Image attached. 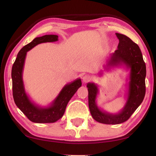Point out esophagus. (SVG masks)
Listing matches in <instances>:
<instances>
[{
    "mask_svg": "<svg viewBox=\"0 0 156 156\" xmlns=\"http://www.w3.org/2000/svg\"><path fill=\"white\" fill-rule=\"evenodd\" d=\"M91 80V76L89 75H84L83 77V83H88V82H89Z\"/></svg>",
    "mask_w": 156,
    "mask_h": 156,
    "instance_id": "1",
    "label": "esophagus"
}]
</instances>
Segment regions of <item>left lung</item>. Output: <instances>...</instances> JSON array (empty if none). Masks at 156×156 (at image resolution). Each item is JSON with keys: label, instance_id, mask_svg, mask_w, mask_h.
Here are the masks:
<instances>
[{"label": "left lung", "instance_id": "obj_1", "mask_svg": "<svg viewBox=\"0 0 156 156\" xmlns=\"http://www.w3.org/2000/svg\"><path fill=\"white\" fill-rule=\"evenodd\" d=\"M115 35L119 40L118 49L110 55L105 67L109 69L124 66L130 70L125 106L117 113H109L100 109L96 104L98 85L94 83H89L87 85L89 107L92 117L97 122L107 125H118L127 120L143 101L146 91V65L140 49L126 36L118 33H115Z\"/></svg>", "mask_w": 156, "mask_h": 156}]
</instances>
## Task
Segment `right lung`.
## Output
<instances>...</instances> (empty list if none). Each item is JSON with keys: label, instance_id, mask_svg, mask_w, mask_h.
Returning <instances> with one entry per match:
<instances>
[{"label": "right lung", "instance_id": "obj_1", "mask_svg": "<svg viewBox=\"0 0 156 156\" xmlns=\"http://www.w3.org/2000/svg\"><path fill=\"white\" fill-rule=\"evenodd\" d=\"M57 41H58L57 35H44L34 38L20 50L12 66V90L14 102L18 109L33 122L52 123L58 120L64 114L69 101L82 85L80 78L67 84L51 105L44 107L38 106L31 101L26 93L23 80V72L27 52L38 44Z\"/></svg>", "mask_w": 156, "mask_h": 156}]
</instances>
